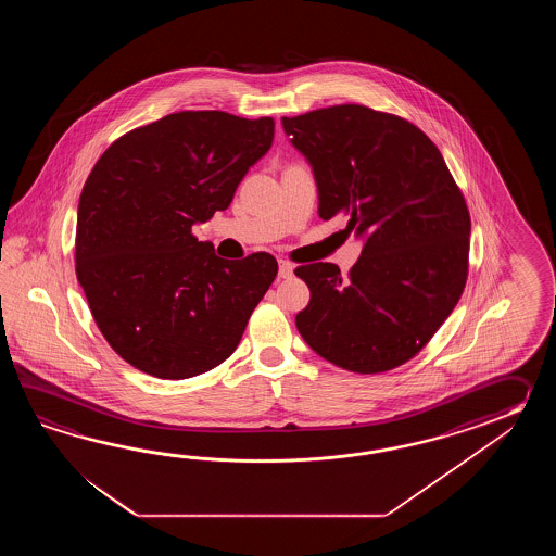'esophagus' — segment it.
Here are the masks:
<instances>
[{
  "label": "esophagus",
  "mask_w": 556,
  "mask_h": 556,
  "mask_svg": "<svg viewBox=\"0 0 556 556\" xmlns=\"http://www.w3.org/2000/svg\"><path fill=\"white\" fill-rule=\"evenodd\" d=\"M278 274H280V278H290L294 274V264L288 261L278 262Z\"/></svg>",
  "instance_id": "1"
}]
</instances>
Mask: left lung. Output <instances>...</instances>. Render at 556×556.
Returning <instances> with one entry per match:
<instances>
[{
	"label": "left lung",
	"mask_w": 556,
	"mask_h": 556,
	"mask_svg": "<svg viewBox=\"0 0 556 556\" xmlns=\"http://www.w3.org/2000/svg\"><path fill=\"white\" fill-rule=\"evenodd\" d=\"M318 182L319 218L345 216L366 238L348 278L316 262L295 316L307 345L355 374H381L419 354L457 306L469 274L471 216L438 147L405 118L364 105L282 117Z\"/></svg>",
	"instance_id": "obj_1"
}]
</instances>
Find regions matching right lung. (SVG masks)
Segmentation results:
<instances>
[{
    "instance_id": "add662e5",
    "label": "right lung",
    "mask_w": 556,
    "mask_h": 556,
    "mask_svg": "<svg viewBox=\"0 0 556 556\" xmlns=\"http://www.w3.org/2000/svg\"><path fill=\"white\" fill-rule=\"evenodd\" d=\"M274 118L180 111L118 137L85 180L75 273L127 364L187 379L237 350L278 274L268 252L225 261L192 235L273 147Z\"/></svg>"
}]
</instances>
